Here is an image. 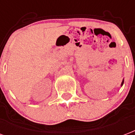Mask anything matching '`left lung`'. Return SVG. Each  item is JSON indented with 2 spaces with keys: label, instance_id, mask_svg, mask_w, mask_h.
Returning <instances> with one entry per match:
<instances>
[{
  "label": "left lung",
  "instance_id": "left-lung-1",
  "mask_svg": "<svg viewBox=\"0 0 135 135\" xmlns=\"http://www.w3.org/2000/svg\"><path fill=\"white\" fill-rule=\"evenodd\" d=\"M124 84V79L122 80V84H121V86H122V85H123Z\"/></svg>",
  "mask_w": 135,
  "mask_h": 135
}]
</instances>
